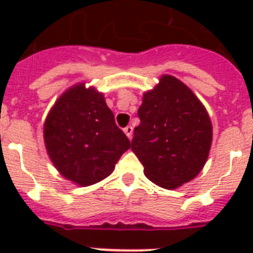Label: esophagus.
I'll return each instance as SVG.
<instances>
[{"label":"esophagus","mask_w":253,"mask_h":253,"mask_svg":"<svg viewBox=\"0 0 253 253\" xmlns=\"http://www.w3.org/2000/svg\"><path fill=\"white\" fill-rule=\"evenodd\" d=\"M125 134L127 135V138L128 139H131L132 138V132H134V128H132V126H127V127H125Z\"/></svg>","instance_id":"obj_1"}]
</instances>
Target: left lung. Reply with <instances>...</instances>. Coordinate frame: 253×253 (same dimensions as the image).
Wrapping results in <instances>:
<instances>
[{
    "label": "left lung",
    "instance_id": "8db88e82",
    "mask_svg": "<svg viewBox=\"0 0 253 253\" xmlns=\"http://www.w3.org/2000/svg\"><path fill=\"white\" fill-rule=\"evenodd\" d=\"M131 150L144 174L159 186L174 189L201 172L211 146L208 111L194 93L173 76H163L143 95Z\"/></svg>",
    "mask_w": 253,
    "mask_h": 253
}]
</instances>
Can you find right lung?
<instances>
[{
    "label": "right lung",
    "instance_id": "1",
    "mask_svg": "<svg viewBox=\"0 0 253 253\" xmlns=\"http://www.w3.org/2000/svg\"><path fill=\"white\" fill-rule=\"evenodd\" d=\"M44 142L57 170L81 186L106 178L131 146L103 95L83 84L65 91L49 111Z\"/></svg>",
    "mask_w": 253,
    "mask_h": 253
}]
</instances>
